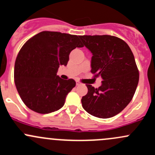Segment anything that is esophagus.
<instances>
[{"label": "esophagus", "mask_w": 155, "mask_h": 155, "mask_svg": "<svg viewBox=\"0 0 155 155\" xmlns=\"http://www.w3.org/2000/svg\"><path fill=\"white\" fill-rule=\"evenodd\" d=\"M81 83L79 82V81H76V85H80Z\"/></svg>", "instance_id": "1"}]
</instances>
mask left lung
<instances>
[{"label":"left lung","instance_id":"1","mask_svg":"<svg viewBox=\"0 0 155 155\" xmlns=\"http://www.w3.org/2000/svg\"><path fill=\"white\" fill-rule=\"evenodd\" d=\"M80 39L92 53L94 77L101 76L102 85L87 84L82 98L83 109L91 115L109 118L121 112L135 94L140 73L130 48L121 39L110 35H84Z\"/></svg>","mask_w":155,"mask_h":155}]
</instances>
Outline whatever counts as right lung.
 <instances>
[{"instance_id":"right-lung-1","label":"right lung","mask_w":155,"mask_h":155,"mask_svg":"<svg viewBox=\"0 0 155 155\" xmlns=\"http://www.w3.org/2000/svg\"><path fill=\"white\" fill-rule=\"evenodd\" d=\"M79 37L42 31L23 45L15 59L14 81L21 101L30 109L47 114L64 105L76 82L61 79L57 72L61 65L68 64L72 50L84 46Z\"/></svg>"}]
</instances>
